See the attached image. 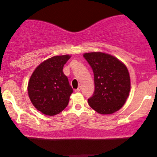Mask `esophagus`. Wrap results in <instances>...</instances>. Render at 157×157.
I'll return each mask as SVG.
<instances>
[{
  "instance_id": "34e87169",
  "label": "esophagus",
  "mask_w": 157,
  "mask_h": 157,
  "mask_svg": "<svg viewBox=\"0 0 157 157\" xmlns=\"http://www.w3.org/2000/svg\"><path fill=\"white\" fill-rule=\"evenodd\" d=\"M80 89H81V88H80V86H79L78 87V89H75V92H79V91H80Z\"/></svg>"
}]
</instances>
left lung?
Returning <instances> with one entry per match:
<instances>
[{"label":"left lung","mask_w":157,"mask_h":157,"mask_svg":"<svg viewBox=\"0 0 157 157\" xmlns=\"http://www.w3.org/2000/svg\"><path fill=\"white\" fill-rule=\"evenodd\" d=\"M93 70L95 90L88 100L91 109L101 114H111L123 106L131 89L130 75L125 65L117 57L102 53L83 55Z\"/></svg>","instance_id":"8db88e82"}]
</instances>
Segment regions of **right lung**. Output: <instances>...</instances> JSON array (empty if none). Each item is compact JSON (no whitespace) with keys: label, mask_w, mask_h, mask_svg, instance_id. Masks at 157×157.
Segmentation results:
<instances>
[{"label":"right lung","mask_w":157,"mask_h":157,"mask_svg":"<svg viewBox=\"0 0 157 157\" xmlns=\"http://www.w3.org/2000/svg\"><path fill=\"white\" fill-rule=\"evenodd\" d=\"M70 55L55 56L35 68L28 84V94L33 105L48 116L58 114L68 105L73 92L63 71Z\"/></svg>","instance_id":"add662e5"}]
</instances>
